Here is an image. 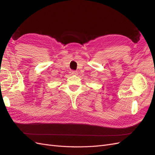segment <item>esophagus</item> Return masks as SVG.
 Instances as JSON below:
<instances>
[{"instance_id":"34e87169","label":"esophagus","mask_w":155,"mask_h":155,"mask_svg":"<svg viewBox=\"0 0 155 155\" xmlns=\"http://www.w3.org/2000/svg\"><path fill=\"white\" fill-rule=\"evenodd\" d=\"M70 74H72V75H77L78 72L76 71V70H71V71H70Z\"/></svg>"}]
</instances>
